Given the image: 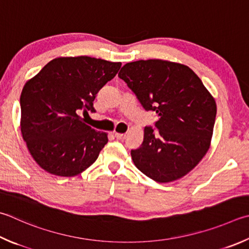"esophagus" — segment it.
Returning a JSON list of instances; mask_svg holds the SVG:
<instances>
[{"mask_svg": "<svg viewBox=\"0 0 249 249\" xmlns=\"http://www.w3.org/2000/svg\"><path fill=\"white\" fill-rule=\"evenodd\" d=\"M114 136H115V138H116V139H119V140H123V139H125L126 135H125V134H122V133H115V134H114Z\"/></svg>", "mask_w": 249, "mask_h": 249, "instance_id": "1", "label": "esophagus"}]
</instances>
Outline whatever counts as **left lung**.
Here are the masks:
<instances>
[{
	"label": "left lung",
	"instance_id": "obj_1",
	"mask_svg": "<svg viewBox=\"0 0 249 249\" xmlns=\"http://www.w3.org/2000/svg\"><path fill=\"white\" fill-rule=\"evenodd\" d=\"M119 77L144 110L156 112V132L144 127L143 142L130 151L136 168L157 183L189 173L211 144L216 103L188 66L165 60L126 63Z\"/></svg>",
	"mask_w": 249,
	"mask_h": 249
}]
</instances>
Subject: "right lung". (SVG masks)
<instances>
[{
    "label": "right lung",
    "mask_w": 249,
    "mask_h": 249,
    "mask_svg": "<svg viewBox=\"0 0 249 249\" xmlns=\"http://www.w3.org/2000/svg\"><path fill=\"white\" fill-rule=\"evenodd\" d=\"M121 65L90 56H61L27 80L20 94V130L40 168L71 178L94 163L107 134L88 126L80 113L94 111L96 94Z\"/></svg>",
    "instance_id": "add662e5"
}]
</instances>
